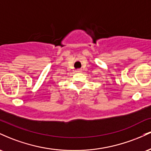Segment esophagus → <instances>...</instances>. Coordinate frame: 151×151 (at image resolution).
I'll return each mask as SVG.
<instances>
[{
    "mask_svg": "<svg viewBox=\"0 0 151 151\" xmlns=\"http://www.w3.org/2000/svg\"><path fill=\"white\" fill-rule=\"evenodd\" d=\"M77 72H81V69H78V70H77Z\"/></svg>",
    "mask_w": 151,
    "mask_h": 151,
    "instance_id": "34e87169",
    "label": "esophagus"
}]
</instances>
